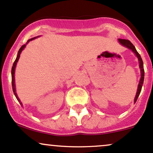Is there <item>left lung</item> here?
I'll return each mask as SVG.
<instances>
[{"label": "left lung", "instance_id": "1", "mask_svg": "<svg viewBox=\"0 0 153 153\" xmlns=\"http://www.w3.org/2000/svg\"><path fill=\"white\" fill-rule=\"evenodd\" d=\"M118 42L120 43V44H121L123 46L128 48V49L131 50V51L134 53V54L137 56V57L138 58V60H139V69H140V72H141V78H140V80H139V85H138V88H137V94H136L135 98H134V103H135V102H137V99H138L139 94H140L141 90H142V85H143V83H144V78H145V70H144L143 61H142V58H141V56L139 55V53L137 52V50H136L135 47H134V45L131 43V41H129L128 40L120 39V38H119Z\"/></svg>", "mask_w": 153, "mask_h": 153}]
</instances>
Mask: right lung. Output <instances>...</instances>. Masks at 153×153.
Listing matches in <instances>:
<instances>
[{"label":"right lung","instance_id":"add662e5","mask_svg":"<svg viewBox=\"0 0 153 153\" xmlns=\"http://www.w3.org/2000/svg\"><path fill=\"white\" fill-rule=\"evenodd\" d=\"M37 37H39V36H37ZM37 37H35V38H31V39H29V40H28L27 42V43H26V44L23 45V46H22L21 48H19V51H18V53H17V56H16V59H15L14 62V64H13L12 68H11V82H12V89H13V91H14V94L15 97H16V100H18V102H19V103H20V105H21L22 106V103L21 101H20V100H19V97H18V96H17V94H16V88H15V87H16V86H15V78H14V74H15V68H16V64H17V62H18V60H19V57H20V54H21L22 51L23 50H24V48H25V46H26V45L27 44V43H29L30 41H33V39H35V38H36Z\"/></svg>","mask_w":153,"mask_h":153}]
</instances>
